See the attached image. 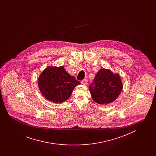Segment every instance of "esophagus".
<instances>
[{"label": "esophagus", "instance_id": "34e87169", "mask_svg": "<svg viewBox=\"0 0 156 156\" xmlns=\"http://www.w3.org/2000/svg\"><path fill=\"white\" fill-rule=\"evenodd\" d=\"M82 84V85H87L88 84V80L85 79L83 80H82L81 81Z\"/></svg>", "mask_w": 156, "mask_h": 156}]
</instances>
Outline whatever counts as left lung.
I'll list each match as a JSON object with an SVG mask.
<instances>
[{
    "mask_svg": "<svg viewBox=\"0 0 156 156\" xmlns=\"http://www.w3.org/2000/svg\"><path fill=\"white\" fill-rule=\"evenodd\" d=\"M94 84L89 86L93 100L100 105H106L115 101L123 89V83L119 74L111 70L102 68L94 78Z\"/></svg>",
    "mask_w": 156,
    "mask_h": 156,
    "instance_id": "left-lung-1",
    "label": "left lung"
}]
</instances>
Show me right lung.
Here are the masks:
<instances>
[{
    "mask_svg": "<svg viewBox=\"0 0 156 156\" xmlns=\"http://www.w3.org/2000/svg\"><path fill=\"white\" fill-rule=\"evenodd\" d=\"M81 84L74 76L68 74L63 66H48L38 80L39 89L45 99L60 104L67 100L75 88Z\"/></svg>",
    "mask_w": 156,
    "mask_h": 156,
    "instance_id": "1",
    "label": "right lung"
}]
</instances>
